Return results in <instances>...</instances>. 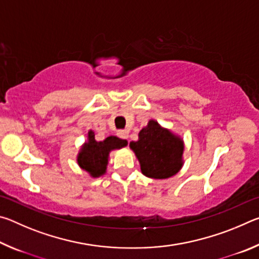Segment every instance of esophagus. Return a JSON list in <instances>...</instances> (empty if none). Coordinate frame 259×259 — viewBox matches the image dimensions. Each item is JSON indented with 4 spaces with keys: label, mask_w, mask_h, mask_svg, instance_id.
Returning <instances> with one entry per match:
<instances>
[{
    "label": "esophagus",
    "mask_w": 259,
    "mask_h": 259,
    "mask_svg": "<svg viewBox=\"0 0 259 259\" xmlns=\"http://www.w3.org/2000/svg\"><path fill=\"white\" fill-rule=\"evenodd\" d=\"M117 136L122 139H128L129 137V133L126 130H119L117 131Z\"/></svg>",
    "instance_id": "esophagus-1"
}]
</instances>
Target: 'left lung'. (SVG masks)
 Wrapping results in <instances>:
<instances>
[{
    "label": "left lung",
    "mask_w": 259,
    "mask_h": 259,
    "mask_svg": "<svg viewBox=\"0 0 259 259\" xmlns=\"http://www.w3.org/2000/svg\"><path fill=\"white\" fill-rule=\"evenodd\" d=\"M138 137L137 142H130L129 146L137 156L143 175L148 178L165 179L182 169L184 142L179 136L150 120Z\"/></svg>",
    "instance_id": "1"
}]
</instances>
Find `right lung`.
<instances>
[{
    "mask_svg": "<svg viewBox=\"0 0 259 259\" xmlns=\"http://www.w3.org/2000/svg\"><path fill=\"white\" fill-rule=\"evenodd\" d=\"M128 145V142L115 136H109L103 142L95 139L94 131L88 133V142L82 146L77 155V164L89 172L91 177L97 178L106 172L109 152Z\"/></svg>",
    "mask_w": 259,
    "mask_h": 259,
    "instance_id": "1",
    "label": "right lung"
}]
</instances>
